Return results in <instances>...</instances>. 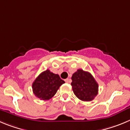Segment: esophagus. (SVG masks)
Returning a JSON list of instances; mask_svg holds the SVG:
<instances>
[{"label": "esophagus", "instance_id": "esophagus-1", "mask_svg": "<svg viewBox=\"0 0 130 130\" xmlns=\"http://www.w3.org/2000/svg\"><path fill=\"white\" fill-rule=\"evenodd\" d=\"M65 82L66 83H70L71 82V79H69V78H67V79H65Z\"/></svg>", "mask_w": 130, "mask_h": 130}]
</instances>
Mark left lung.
Masks as SVG:
<instances>
[{
  "label": "left lung",
  "mask_w": 130,
  "mask_h": 130,
  "mask_svg": "<svg viewBox=\"0 0 130 130\" xmlns=\"http://www.w3.org/2000/svg\"><path fill=\"white\" fill-rule=\"evenodd\" d=\"M72 91L77 98L82 101H91L98 94L99 84L89 72L77 70L72 74Z\"/></svg>",
  "instance_id": "1"
}]
</instances>
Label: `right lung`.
<instances>
[{"label":"right lung","mask_w":130,"mask_h":130,"mask_svg":"<svg viewBox=\"0 0 130 130\" xmlns=\"http://www.w3.org/2000/svg\"><path fill=\"white\" fill-rule=\"evenodd\" d=\"M65 82L58 74L48 69L41 72L32 84L34 94L43 100H47L55 95L61 85Z\"/></svg>","instance_id":"obj_1"}]
</instances>
